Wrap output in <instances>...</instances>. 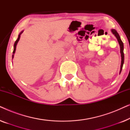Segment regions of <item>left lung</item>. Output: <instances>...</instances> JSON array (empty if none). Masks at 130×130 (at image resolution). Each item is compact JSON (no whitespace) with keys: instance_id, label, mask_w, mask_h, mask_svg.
<instances>
[{"instance_id":"1","label":"left lung","mask_w":130,"mask_h":130,"mask_svg":"<svg viewBox=\"0 0 130 130\" xmlns=\"http://www.w3.org/2000/svg\"><path fill=\"white\" fill-rule=\"evenodd\" d=\"M112 32L113 33V34L115 35V36L116 37V38H117V40L119 42V44L120 45V49H121V70H120V73L121 72L122 69V66H123V64H124V44L123 42L121 40L120 35H119L118 33L117 32V31L115 29H112Z\"/></svg>"}]
</instances>
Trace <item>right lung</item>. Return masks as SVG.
<instances>
[{
  "instance_id": "right-lung-1",
  "label": "right lung",
  "mask_w": 130,
  "mask_h": 130,
  "mask_svg": "<svg viewBox=\"0 0 130 130\" xmlns=\"http://www.w3.org/2000/svg\"><path fill=\"white\" fill-rule=\"evenodd\" d=\"M23 32V31H22L19 34V35H18V39L17 40H16V41H15V44H14V49H13V53L14 54V53H15V50H16V47H17V43H18V42L19 41V38H20V37H21V35L22 34V33ZM13 58V54L12 55V58Z\"/></svg>"
}]
</instances>
